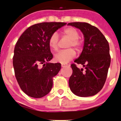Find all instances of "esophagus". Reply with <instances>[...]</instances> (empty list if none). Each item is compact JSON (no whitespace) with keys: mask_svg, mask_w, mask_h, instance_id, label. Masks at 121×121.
I'll use <instances>...</instances> for the list:
<instances>
[{"mask_svg":"<svg viewBox=\"0 0 121 121\" xmlns=\"http://www.w3.org/2000/svg\"><path fill=\"white\" fill-rule=\"evenodd\" d=\"M67 65L66 64H63V63H61V67H66L67 66Z\"/></svg>","mask_w":121,"mask_h":121,"instance_id":"esophagus-1","label":"esophagus"}]
</instances>
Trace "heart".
I'll use <instances>...</instances> for the list:
<instances>
[{"label":"heart","instance_id":"1","mask_svg":"<svg viewBox=\"0 0 121 121\" xmlns=\"http://www.w3.org/2000/svg\"><path fill=\"white\" fill-rule=\"evenodd\" d=\"M62 34L64 36L70 39L67 47L71 48L74 47L76 50L79 51L81 50L82 43L79 39V32L74 28L68 27L66 28L63 30ZM59 37L56 32H53L51 34L48 39V45L50 49L53 51H57L58 49ZM76 56V52L73 48L65 50L58 52L55 55L54 60L56 62L65 64L68 63L69 61L73 60Z\"/></svg>","mask_w":121,"mask_h":121}]
</instances>
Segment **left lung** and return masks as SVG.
I'll return each mask as SVG.
<instances>
[{"instance_id":"8db88e82","label":"left lung","mask_w":121,"mask_h":121,"mask_svg":"<svg viewBox=\"0 0 121 121\" xmlns=\"http://www.w3.org/2000/svg\"><path fill=\"white\" fill-rule=\"evenodd\" d=\"M68 25L79 29L84 34L83 50L74 62L86 69H79L76 64H71L69 88L79 97L93 96L102 89L107 78L111 63L109 43L101 31L89 23L74 22Z\"/></svg>"}]
</instances>
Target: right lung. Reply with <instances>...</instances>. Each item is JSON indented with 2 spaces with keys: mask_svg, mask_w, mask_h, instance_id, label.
Wrapping results in <instances>:
<instances>
[{
  "mask_svg": "<svg viewBox=\"0 0 121 121\" xmlns=\"http://www.w3.org/2000/svg\"><path fill=\"white\" fill-rule=\"evenodd\" d=\"M66 24L61 22L34 24L17 41L13 57L15 75L21 90L29 97L42 98L51 90L53 78L60 71L61 64L48 62L53 58L48 39Z\"/></svg>",
  "mask_w": 121,
  "mask_h": 121,
  "instance_id": "1",
  "label": "right lung"
}]
</instances>
